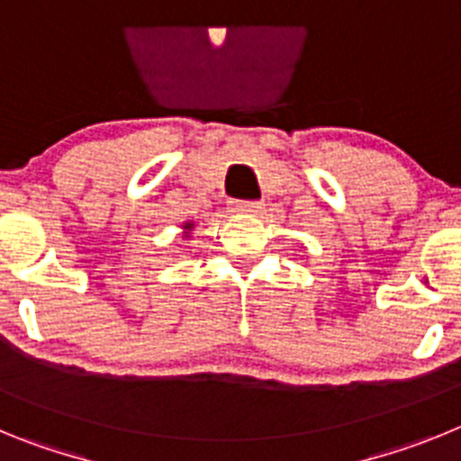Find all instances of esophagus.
Wrapping results in <instances>:
<instances>
[{"instance_id": "esophagus-1", "label": "esophagus", "mask_w": 461, "mask_h": 461, "mask_svg": "<svg viewBox=\"0 0 461 461\" xmlns=\"http://www.w3.org/2000/svg\"><path fill=\"white\" fill-rule=\"evenodd\" d=\"M231 209L236 211V213H248V215H255L261 211V204L259 202H243V200H236L231 202Z\"/></svg>"}]
</instances>
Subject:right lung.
Returning a JSON list of instances; mask_svg holds the SVG:
<instances>
[{"label": "right lung", "mask_w": 461, "mask_h": 461, "mask_svg": "<svg viewBox=\"0 0 461 461\" xmlns=\"http://www.w3.org/2000/svg\"><path fill=\"white\" fill-rule=\"evenodd\" d=\"M193 221H185L184 222V239H188V236H190V231H193Z\"/></svg>", "instance_id": "obj_1"}]
</instances>
